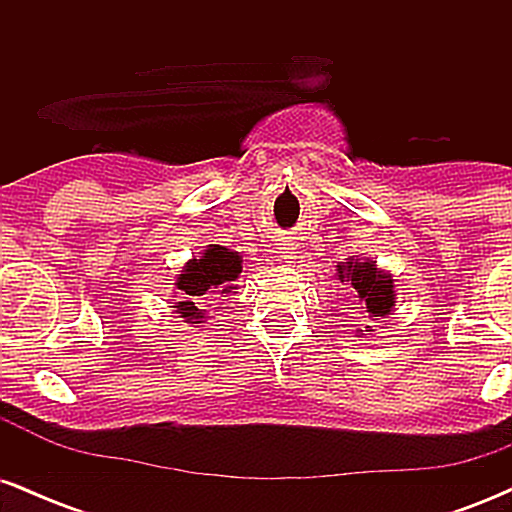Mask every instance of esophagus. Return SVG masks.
<instances>
[{"mask_svg":"<svg viewBox=\"0 0 512 512\" xmlns=\"http://www.w3.org/2000/svg\"><path fill=\"white\" fill-rule=\"evenodd\" d=\"M279 257L284 262L296 260V245H293L291 240H281V243H279Z\"/></svg>","mask_w":512,"mask_h":512,"instance_id":"34e87169","label":"esophagus"}]
</instances>
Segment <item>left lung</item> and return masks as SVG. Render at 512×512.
<instances>
[{"instance_id": "1", "label": "left lung", "mask_w": 512, "mask_h": 512, "mask_svg": "<svg viewBox=\"0 0 512 512\" xmlns=\"http://www.w3.org/2000/svg\"><path fill=\"white\" fill-rule=\"evenodd\" d=\"M337 279L346 281L354 289V298L356 305L361 308L363 317H368L370 322L383 320V317L392 315L395 310V279L387 269L378 267L373 260H358V257H346V262L337 264ZM373 334L375 330L370 325H366V330H358L356 337L361 334Z\"/></svg>"}]
</instances>
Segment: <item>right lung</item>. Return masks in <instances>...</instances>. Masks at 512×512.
<instances>
[{"label": "right lung", "mask_w": 512, "mask_h": 512, "mask_svg": "<svg viewBox=\"0 0 512 512\" xmlns=\"http://www.w3.org/2000/svg\"><path fill=\"white\" fill-rule=\"evenodd\" d=\"M240 272H243V255L236 250H228L223 245H207V250L199 252V257H192L182 264L180 274H175V286L182 291V301L173 305L178 317L187 325L197 327L207 320V310H202V303L207 296L221 293H236Z\"/></svg>", "instance_id": "1"}]
</instances>
